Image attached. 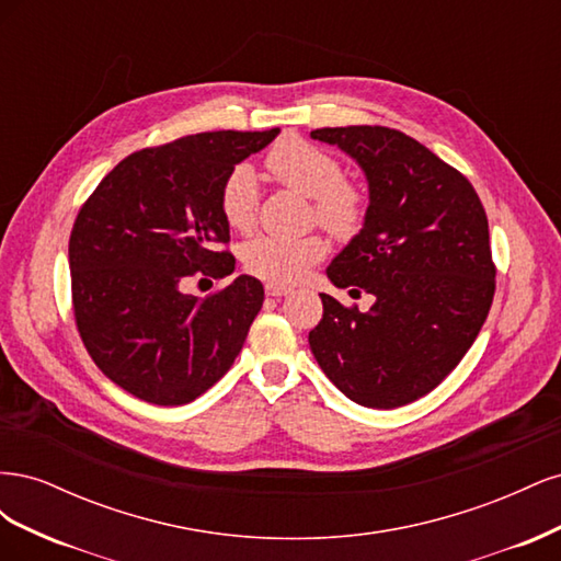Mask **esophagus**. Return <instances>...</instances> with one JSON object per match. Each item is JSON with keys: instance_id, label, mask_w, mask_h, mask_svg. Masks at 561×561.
Segmentation results:
<instances>
[{"instance_id": "esophagus-1", "label": "esophagus", "mask_w": 561, "mask_h": 561, "mask_svg": "<svg viewBox=\"0 0 561 561\" xmlns=\"http://www.w3.org/2000/svg\"><path fill=\"white\" fill-rule=\"evenodd\" d=\"M266 295L268 297H285V295H290V287H285V285H274V283H268L266 287Z\"/></svg>"}]
</instances>
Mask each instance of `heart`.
<instances>
[{
    "label": "heart",
    "instance_id": "b5f03b06",
    "mask_svg": "<svg viewBox=\"0 0 561 561\" xmlns=\"http://www.w3.org/2000/svg\"><path fill=\"white\" fill-rule=\"evenodd\" d=\"M266 165L280 184L313 198L318 222L336 236H351L365 217V196L358 186L344 180L339 161L325 149L299 138H283L268 151ZM219 206L227 225L250 231L257 222L260 180L252 165L241 163L227 175ZM328 243L318 233L274 236L262 233L243 245L241 260L252 276L276 285H290L325 257Z\"/></svg>",
    "mask_w": 561,
    "mask_h": 561
}]
</instances>
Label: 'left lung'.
<instances>
[{
	"label": "left lung",
	"mask_w": 561,
	"mask_h": 561,
	"mask_svg": "<svg viewBox=\"0 0 561 561\" xmlns=\"http://www.w3.org/2000/svg\"><path fill=\"white\" fill-rule=\"evenodd\" d=\"M311 138L342 149L367 180L363 229L325 274L375 304L360 313L322 293L309 346L348 400L393 410L431 393L484 325L496 278L486 215L461 173L400 130L318 128Z\"/></svg>",
	"instance_id": "8db88e82"
}]
</instances>
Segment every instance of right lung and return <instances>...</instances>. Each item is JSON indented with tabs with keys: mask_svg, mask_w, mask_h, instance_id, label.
Wrapping results in <instances>:
<instances>
[{
	"mask_svg": "<svg viewBox=\"0 0 561 561\" xmlns=\"http://www.w3.org/2000/svg\"><path fill=\"white\" fill-rule=\"evenodd\" d=\"M278 133H198L140 149L79 210L70 236L77 328L103 375L130 396L186 404L241 353L264 285L241 274L198 299L182 283L196 271L233 274V254L219 250L229 241L222 184Z\"/></svg>",
	"mask_w": 561,
	"mask_h": 561,
	"instance_id": "add662e5",
	"label": "right lung"
}]
</instances>
